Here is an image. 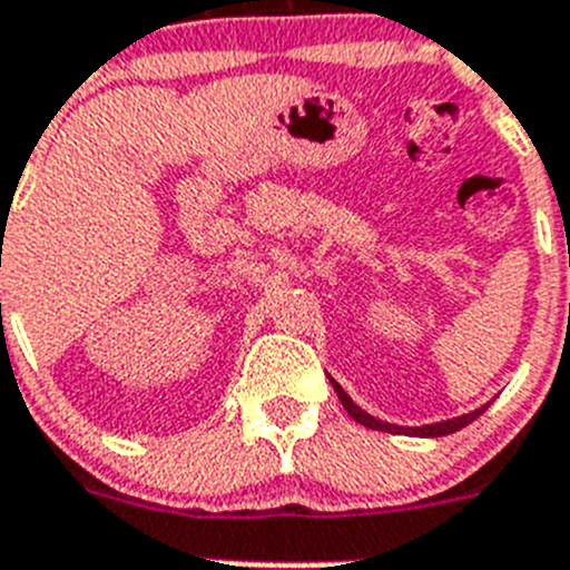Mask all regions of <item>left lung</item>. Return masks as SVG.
Wrapping results in <instances>:
<instances>
[{
	"label": "left lung",
	"mask_w": 570,
	"mask_h": 570,
	"mask_svg": "<svg viewBox=\"0 0 570 570\" xmlns=\"http://www.w3.org/2000/svg\"><path fill=\"white\" fill-rule=\"evenodd\" d=\"M331 385H334V391H336V396H340L342 407H345L347 414L354 416V420L360 422V425L371 428V431H387V434L448 436V434H454V431H460V428L471 425V422L476 420V416H480L482 411H485V407H488V405H482V407H476V411H471V414L454 416V420H445V422H434V425H422V428H402V425H391V422H382V420H376V416H371V414H367V411H362V407L356 405V402L351 400V396H347L345 391H342V385H340V382H334V380H331Z\"/></svg>",
	"instance_id": "1"
}]
</instances>
